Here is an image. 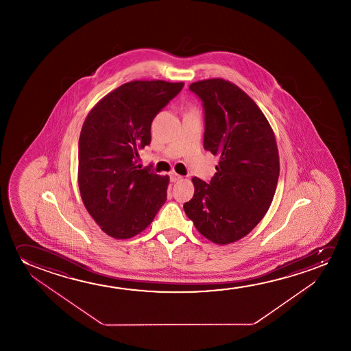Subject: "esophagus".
Returning a JSON list of instances; mask_svg holds the SVG:
<instances>
[{
  "label": "esophagus",
  "mask_w": 351,
  "mask_h": 351,
  "mask_svg": "<svg viewBox=\"0 0 351 351\" xmlns=\"http://www.w3.org/2000/svg\"><path fill=\"white\" fill-rule=\"evenodd\" d=\"M181 178H182V176H181V175H178V173H170V181H171V182H178V181H180Z\"/></svg>",
  "instance_id": "esophagus-1"
}]
</instances>
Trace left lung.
Listing matches in <instances>:
<instances>
[{"mask_svg":"<svg viewBox=\"0 0 351 351\" xmlns=\"http://www.w3.org/2000/svg\"><path fill=\"white\" fill-rule=\"evenodd\" d=\"M205 112L204 149L219 156L207 183L193 178L183 208L197 230L217 245L240 240L258 226L277 188L279 156L274 130L255 101L223 79L193 82Z\"/></svg>","mask_w":351,"mask_h":351,"instance_id":"left-lung-1","label":"left lung"}]
</instances>
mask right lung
<instances>
[{
	"mask_svg": "<svg viewBox=\"0 0 351 351\" xmlns=\"http://www.w3.org/2000/svg\"><path fill=\"white\" fill-rule=\"evenodd\" d=\"M183 82L136 80L93 106L79 138L77 182L82 202L101 230L130 239L145 230L167 202L168 176L138 164L151 143V123Z\"/></svg>",
	"mask_w": 351,
	"mask_h": 351,
	"instance_id": "right-lung-1",
	"label": "right lung"
}]
</instances>
